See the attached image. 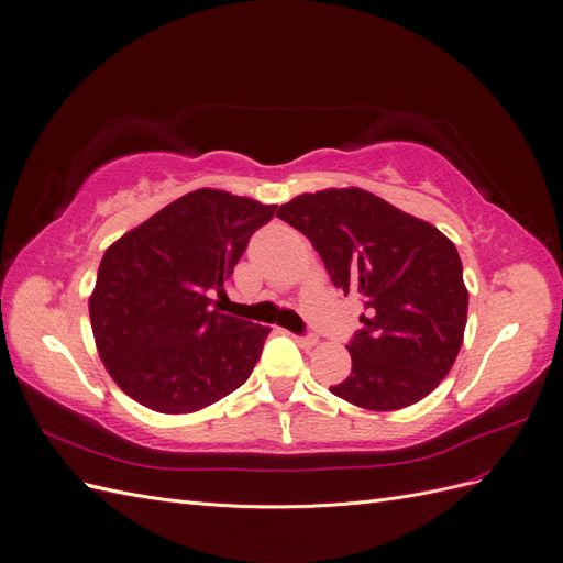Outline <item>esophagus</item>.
<instances>
[{"mask_svg": "<svg viewBox=\"0 0 563 563\" xmlns=\"http://www.w3.org/2000/svg\"><path fill=\"white\" fill-rule=\"evenodd\" d=\"M294 340L302 350H310V347L317 345V338L314 335H294Z\"/></svg>", "mask_w": 563, "mask_h": 563, "instance_id": "1", "label": "esophagus"}]
</instances>
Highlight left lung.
I'll return each instance as SVG.
<instances>
[{
	"label": "left lung",
	"mask_w": 563,
	"mask_h": 563,
	"mask_svg": "<svg viewBox=\"0 0 563 563\" xmlns=\"http://www.w3.org/2000/svg\"><path fill=\"white\" fill-rule=\"evenodd\" d=\"M312 242L333 286L360 294L352 373L331 387L368 411H397L446 378L463 345L467 288L455 244L360 187L300 195L277 211Z\"/></svg>",
	"instance_id": "obj_1"
}]
</instances>
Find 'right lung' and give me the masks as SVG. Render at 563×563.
Listing matches in <instances>:
<instances>
[{
    "label": "right lung",
    "mask_w": 563,
    "mask_h": 563,
    "mask_svg": "<svg viewBox=\"0 0 563 563\" xmlns=\"http://www.w3.org/2000/svg\"><path fill=\"white\" fill-rule=\"evenodd\" d=\"M249 197L187 192L106 251L89 298L96 347L112 380L159 413L228 397L258 364L267 327L211 308L251 234L275 216Z\"/></svg>",
    "instance_id": "1"
}]
</instances>
